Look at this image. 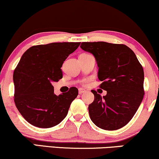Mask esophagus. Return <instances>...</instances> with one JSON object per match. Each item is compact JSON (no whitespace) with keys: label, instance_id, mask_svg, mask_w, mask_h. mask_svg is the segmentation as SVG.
I'll return each instance as SVG.
<instances>
[{"label":"esophagus","instance_id":"1","mask_svg":"<svg viewBox=\"0 0 159 159\" xmlns=\"http://www.w3.org/2000/svg\"><path fill=\"white\" fill-rule=\"evenodd\" d=\"M86 91L84 89H82V88H80L79 89H78V93H79L80 94H82L84 93H85Z\"/></svg>","mask_w":159,"mask_h":159}]
</instances>
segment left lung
<instances>
[{
  "label": "left lung",
  "instance_id": "8db88e82",
  "mask_svg": "<svg viewBox=\"0 0 159 159\" xmlns=\"http://www.w3.org/2000/svg\"><path fill=\"white\" fill-rule=\"evenodd\" d=\"M81 48L92 53L98 67L101 97L96 91L89 113L93 123L107 130L120 129L133 118L144 97V70L130 48L106 42L82 43Z\"/></svg>",
  "mask_w": 159,
  "mask_h": 159
}]
</instances>
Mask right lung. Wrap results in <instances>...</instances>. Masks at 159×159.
I'll return each instance as SVG.
<instances>
[{
  "label": "right lung",
  "mask_w": 159,
  "mask_h": 159,
  "mask_svg": "<svg viewBox=\"0 0 159 159\" xmlns=\"http://www.w3.org/2000/svg\"><path fill=\"white\" fill-rule=\"evenodd\" d=\"M80 43H53L32 46L22 56L14 71L15 103L21 115L32 125L51 128L67 116L78 90L56 95L53 82L62 78L61 67Z\"/></svg>",
  "instance_id": "add662e5"
}]
</instances>
